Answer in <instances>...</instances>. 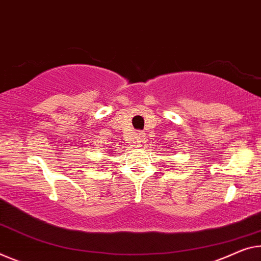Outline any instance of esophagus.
Instances as JSON below:
<instances>
[{"label": "esophagus", "instance_id": "1", "mask_svg": "<svg viewBox=\"0 0 261 261\" xmlns=\"http://www.w3.org/2000/svg\"><path fill=\"white\" fill-rule=\"evenodd\" d=\"M147 141V136L142 132H140V133H136L135 138L133 140V143L135 146H142V144Z\"/></svg>", "mask_w": 261, "mask_h": 261}]
</instances>
